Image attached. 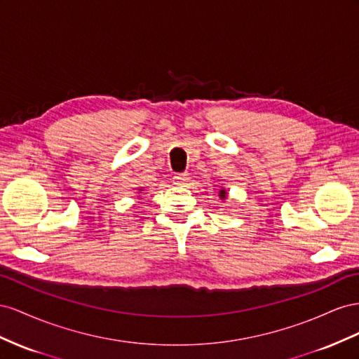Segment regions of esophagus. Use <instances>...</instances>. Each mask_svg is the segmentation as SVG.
<instances>
[{
	"label": "esophagus",
	"mask_w": 359,
	"mask_h": 359,
	"mask_svg": "<svg viewBox=\"0 0 359 359\" xmlns=\"http://www.w3.org/2000/svg\"><path fill=\"white\" fill-rule=\"evenodd\" d=\"M189 179L191 177H189L188 172H179L172 177V183H174V185H177V187H185L187 183L189 182Z\"/></svg>",
	"instance_id": "esophagus-1"
}]
</instances>
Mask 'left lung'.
<instances>
[{
  "mask_svg": "<svg viewBox=\"0 0 359 359\" xmlns=\"http://www.w3.org/2000/svg\"><path fill=\"white\" fill-rule=\"evenodd\" d=\"M225 196H227V192H225V189L219 191V197H221V198H225Z\"/></svg>",
  "mask_w": 359,
  "mask_h": 359,
  "instance_id": "obj_1",
  "label": "left lung"
}]
</instances>
